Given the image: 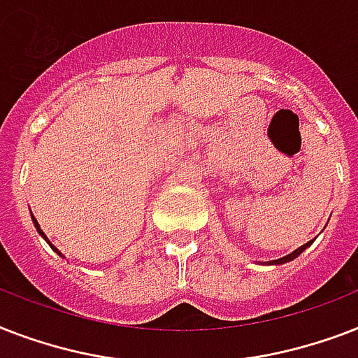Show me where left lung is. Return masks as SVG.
Wrapping results in <instances>:
<instances>
[{
    "mask_svg": "<svg viewBox=\"0 0 358 358\" xmlns=\"http://www.w3.org/2000/svg\"><path fill=\"white\" fill-rule=\"evenodd\" d=\"M312 241H314V239H312ZM312 241H308V243H305V245H301V247H297V249H295L294 252H289V255L282 256V258H277V260H271V262H267V264H269V266H280V264H286V262H292V260H295V258H297V256H299L301 252H303V250L306 249V247H310V245H312ZM264 264H266V262H264Z\"/></svg>",
    "mask_w": 358,
    "mask_h": 358,
    "instance_id": "obj_1",
    "label": "left lung"
}]
</instances>
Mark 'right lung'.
Listing matches in <instances>:
<instances>
[{"mask_svg":"<svg viewBox=\"0 0 358 358\" xmlns=\"http://www.w3.org/2000/svg\"><path fill=\"white\" fill-rule=\"evenodd\" d=\"M31 217H33V215H31ZM33 224H35V229H36V232H38V234H41V236H42V238L46 239V241H48V245H50V247H52V249H53V250H55V252H57V255H59V256H63V252H61V250H59V249H57V247H55V245H52V241H50V239H48V238H46V234H44V232H42V230H41V227H38V223H36V219H35V217H33ZM63 258H64V256H63Z\"/></svg>","mask_w":358,"mask_h":358,"instance_id":"obj_1","label":"right lung"}]
</instances>
